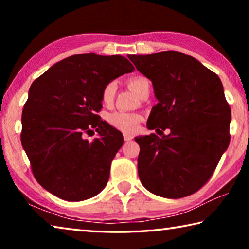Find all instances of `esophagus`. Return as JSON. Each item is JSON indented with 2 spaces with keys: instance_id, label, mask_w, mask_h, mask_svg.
Returning <instances> with one entry per match:
<instances>
[{
  "instance_id": "esophagus-1",
  "label": "esophagus",
  "mask_w": 249,
  "mask_h": 249,
  "mask_svg": "<svg viewBox=\"0 0 249 249\" xmlns=\"http://www.w3.org/2000/svg\"><path fill=\"white\" fill-rule=\"evenodd\" d=\"M133 138H134L133 135H130V134H124V140H125L126 142H128V141H132Z\"/></svg>"
}]
</instances>
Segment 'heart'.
Returning <instances> with one entry per match:
<instances>
[{"mask_svg": "<svg viewBox=\"0 0 249 249\" xmlns=\"http://www.w3.org/2000/svg\"><path fill=\"white\" fill-rule=\"evenodd\" d=\"M127 86L129 89H132L135 93L138 96H141L145 93L147 90L150 89V83L148 80L144 77H133L128 79ZM116 93V84L115 82H109L103 88L102 90V102L105 105L112 104L114 101ZM142 120V116L137 113H130V112H123L117 111L112 113L107 116L108 123L111 124L113 127L122 130L124 133H134L137 129L138 124Z\"/></svg>", "mask_w": 249, "mask_h": 249, "instance_id": "1", "label": "heart"}]
</instances>
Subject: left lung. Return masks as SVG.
I'll list each match as a JSON object with an SVG mask.
<instances>
[{"label": "left lung", "mask_w": 249, "mask_h": 249, "mask_svg": "<svg viewBox=\"0 0 249 249\" xmlns=\"http://www.w3.org/2000/svg\"><path fill=\"white\" fill-rule=\"evenodd\" d=\"M129 60L154 86L158 103L147 127L157 134L135 137L138 176L147 190L168 199L203 187L230 145L231 107L223 84L196 58L175 50ZM171 133L163 135V130Z\"/></svg>", "instance_id": "left-lung-1"}]
</instances>
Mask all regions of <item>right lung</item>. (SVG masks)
Listing matches in <instances>:
<instances>
[{
	"label": "right lung",
	"mask_w": 249,
	"mask_h": 249,
	"mask_svg": "<svg viewBox=\"0 0 249 249\" xmlns=\"http://www.w3.org/2000/svg\"><path fill=\"white\" fill-rule=\"evenodd\" d=\"M128 59L93 53L57 62L32 83L22 114V146L38 183L67 201L103 190L123 135L96 114L102 90L134 71ZM100 135L89 142L84 135Z\"/></svg>",
	"instance_id": "1"
}]
</instances>
